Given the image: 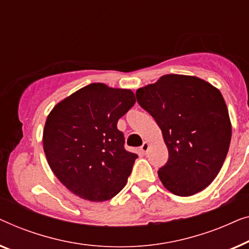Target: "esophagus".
<instances>
[{"mask_svg": "<svg viewBox=\"0 0 249 249\" xmlns=\"http://www.w3.org/2000/svg\"><path fill=\"white\" fill-rule=\"evenodd\" d=\"M148 149H149V142H143V144L141 146V151L145 153L148 151Z\"/></svg>", "mask_w": 249, "mask_h": 249, "instance_id": "esophagus-1", "label": "esophagus"}]
</instances>
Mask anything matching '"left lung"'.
<instances>
[{
  "label": "left lung",
  "instance_id": "1",
  "mask_svg": "<svg viewBox=\"0 0 249 249\" xmlns=\"http://www.w3.org/2000/svg\"><path fill=\"white\" fill-rule=\"evenodd\" d=\"M168 148L158 176L168 191L191 196L214 180L228 153L231 122L218 88L194 75L166 74L136 90Z\"/></svg>",
  "mask_w": 249,
  "mask_h": 249
}]
</instances>
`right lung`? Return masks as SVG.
<instances>
[{"label":"right lung","instance_id":"obj_1","mask_svg":"<svg viewBox=\"0 0 249 249\" xmlns=\"http://www.w3.org/2000/svg\"><path fill=\"white\" fill-rule=\"evenodd\" d=\"M134 104L132 90L91 83L48 114L45 156L55 176L73 194L103 202L123 190L138 155L124 149L117 122Z\"/></svg>","mask_w":249,"mask_h":249}]
</instances>
